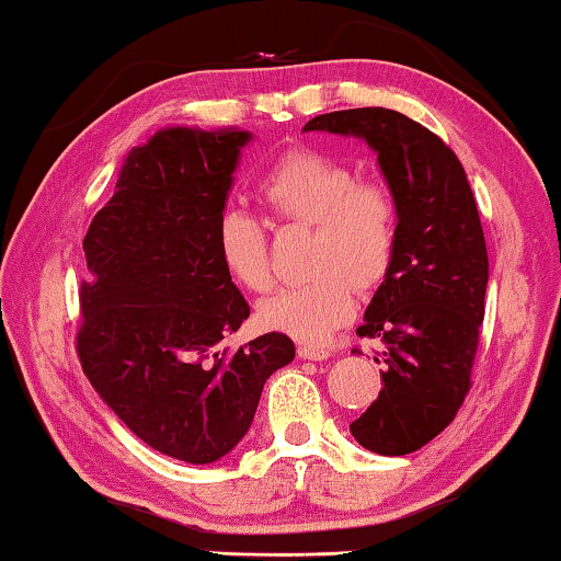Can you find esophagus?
<instances>
[{"mask_svg":"<svg viewBox=\"0 0 561 561\" xmlns=\"http://www.w3.org/2000/svg\"><path fill=\"white\" fill-rule=\"evenodd\" d=\"M329 355H332V352L327 347H319V344H311V342L298 344V357L301 359H317V363H321V359H327Z\"/></svg>","mask_w":561,"mask_h":561,"instance_id":"1","label":"esophagus"}]
</instances>
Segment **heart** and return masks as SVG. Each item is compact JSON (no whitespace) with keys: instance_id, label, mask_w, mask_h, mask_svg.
<instances>
[{"instance_id":"1","label":"heart","mask_w":561,"mask_h":561,"mask_svg":"<svg viewBox=\"0 0 561 561\" xmlns=\"http://www.w3.org/2000/svg\"><path fill=\"white\" fill-rule=\"evenodd\" d=\"M257 194L278 221L311 227L306 265L313 271L260 304V321L301 342L327 340L355 309V283L375 286L393 263L401 227L393 188L357 179L355 168L327 152L296 148L265 168ZM217 248L240 286H273L267 229L255 214L227 206L217 219Z\"/></svg>"}]
</instances>
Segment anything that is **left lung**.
I'll use <instances>...</instances> for the list:
<instances>
[{"label": "left lung", "mask_w": 561, "mask_h": 561, "mask_svg": "<svg viewBox=\"0 0 561 561\" xmlns=\"http://www.w3.org/2000/svg\"><path fill=\"white\" fill-rule=\"evenodd\" d=\"M304 129L363 137L398 198L396 257L357 327V336L386 344L388 367L350 432L378 455H409L455 421L472 388L488 288L478 204L449 145L401 112H329Z\"/></svg>", "instance_id": "8db88e82"}]
</instances>
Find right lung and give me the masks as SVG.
Wrapping results in <instances>:
<instances>
[{"instance_id":"add662e5","label":"right lung","mask_w":561,"mask_h":561,"mask_svg":"<svg viewBox=\"0 0 561 561\" xmlns=\"http://www.w3.org/2000/svg\"><path fill=\"white\" fill-rule=\"evenodd\" d=\"M248 140L240 129H163L129 152L83 237V375L129 432L191 465L232 451L265 380L296 357L278 332L227 347L250 306L221 263L217 219Z\"/></svg>"}]
</instances>
